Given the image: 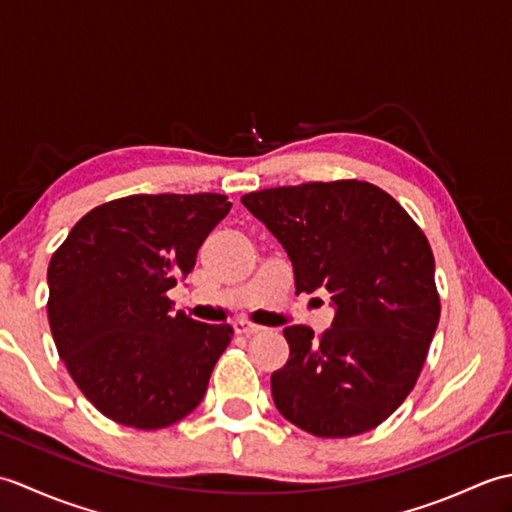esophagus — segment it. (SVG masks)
<instances>
[{
  "mask_svg": "<svg viewBox=\"0 0 512 512\" xmlns=\"http://www.w3.org/2000/svg\"><path fill=\"white\" fill-rule=\"evenodd\" d=\"M233 330H235L237 334L253 336V334H259V332H262L264 328H262V325H255V323H250V321L239 319V321H235V323H233Z\"/></svg>",
  "mask_w": 512,
  "mask_h": 512,
  "instance_id": "obj_1",
  "label": "esophagus"
}]
</instances>
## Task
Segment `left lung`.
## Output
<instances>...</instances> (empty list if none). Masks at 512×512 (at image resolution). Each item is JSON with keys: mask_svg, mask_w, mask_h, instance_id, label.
<instances>
[{"mask_svg": "<svg viewBox=\"0 0 512 512\" xmlns=\"http://www.w3.org/2000/svg\"><path fill=\"white\" fill-rule=\"evenodd\" d=\"M242 204L284 246L297 295H332V328L319 339L306 325L284 330L290 358L270 376L279 413L319 438L378 427L416 385L440 321L427 237L361 180L264 189Z\"/></svg>", "mask_w": 512, "mask_h": 512, "instance_id": "obj_1", "label": "left lung"}]
</instances>
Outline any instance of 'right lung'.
Here are the masks:
<instances>
[{"mask_svg": "<svg viewBox=\"0 0 512 512\" xmlns=\"http://www.w3.org/2000/svg\"><path fill=\"white\" fill-rule=\"evenodd\" d=\"M228 211L220 193L129 195L83 215L52 255L54 343L103 416L151 431L202 402L233 328L173 314L167 292Z\"/></svg>", "mask_w": 512, "mask_h": 512, "instance_id": "add662e5", "label": "right lung"}]
</instances>
